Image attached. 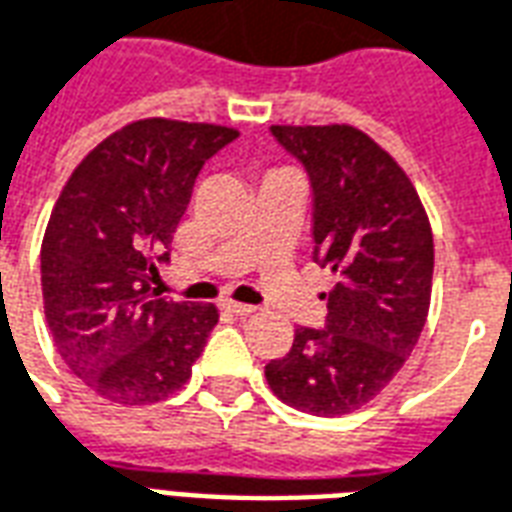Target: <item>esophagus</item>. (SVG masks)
Returning <instances> with one entry per match:
<instances>
[{"instance_id":"1","label":"esophagus","mask_w":512,"mask_h":512,"mask_svg":"<svg viewBox=\"0 0 512 512\" xmlns=\"http://www.w3.org/2000/svg\"><path fill=\"white\" fill-rule=\"evenodd\" d=\"M222 307L227 312H233V315H241V318H244V315H252V312H255V307H252V304H241V301H224Z\"/></svg>"}]
</instances>
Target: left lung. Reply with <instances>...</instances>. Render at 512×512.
I'll use <instances>...</instances> for the list:
<instances>
[{"label": "left lung", "instance_id": "obj_1", "mask_svg": "<svg viewBox=\"0 0 512 512\" xmlns=\"http://www.w3.org/2000/svg\"><path fill=\"white\" fill-rule=\"evenodd\" d=\"M312 189V257L337 274L321 329L299 326L271 359V392L340 417L370 403L414 351L430 307L433 233L417 189L354 126H271Z\"/></svg>", "mask_w": 512, "mask_h": 512}]
</instances>
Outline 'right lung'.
<instances>
[{
	"mask_svg": "<svg viewBox=\"0 0 512 512\" xmlns=\"http://www.w3.org/2000/svg\"><path fill=\"white\" fill-rule=\"evenodd\" d=\"M238 139L208 123L136 120L65 183L40 246L57 351L95 395L145 406L186 384L219 321L213 304L150 293L202 164Z\"/></svg>",
	"mask_w": 512,
	"mask_h": 512,
	"instance_id": "1",
	"label": "right lung"
}]
</instances>
